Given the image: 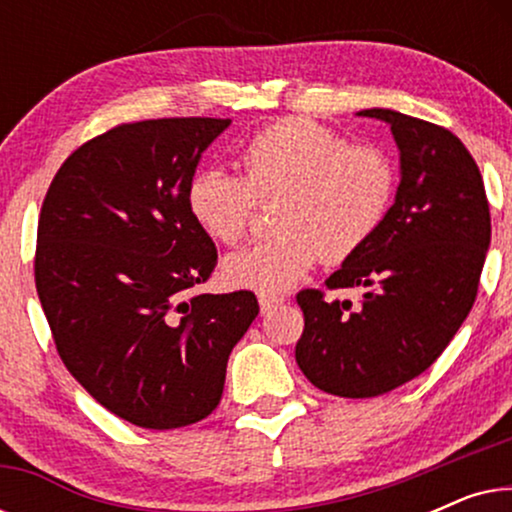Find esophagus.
<instances>
[{
    "instance_id": "obj_1",
    "label": "esophagus",
    "mask_w": 512,
    "mask_h": 512,
    "mask_svg": "<svg viewBox=\"0 0 512 512\" xmlns=\"http://www.w3.org/2000/svg\"><path fill=\"white\" fill-rule=\"evenodd\" d=\"M282 303H284V298H279V296H268V293H261V296H258L261 314H270L275 307H279Z\"/></svg>"
}]
</instances>
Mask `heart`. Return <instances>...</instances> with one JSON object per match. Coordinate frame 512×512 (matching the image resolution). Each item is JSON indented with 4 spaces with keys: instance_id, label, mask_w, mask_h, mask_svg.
Here are the masks:
<instances>
[{
    "instance_id": "1",
    "label": "heart",
    "mask_w": 512,
    "mask_h": 512,
    "mask_svg": "<svg viewBox=\"0 0 512 512\" xmlns=\"http://www.w3.org/2000/svg\"><path fill=\"white\" fill-rule=\"evenodd\" d=\"M242 177L200 170L186 188L188 214L214 242L235 244L249 228L256 200L279 198L272 240L237 249L223 261L235 289L284 293L321 256L345 261L373 240L387 219L396 170L387 153L310 118L265 125L240 153Z\"/></svg>"
}]
</instances>
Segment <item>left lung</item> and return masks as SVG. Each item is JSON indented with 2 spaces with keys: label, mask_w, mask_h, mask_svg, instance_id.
I'll return each mask as SVG.
<instances>
[{
  "label": "left lung",
  "mask_w": 512,
  "mask_h": 512,
  "mask_svg": "<svg viewBox=\"0 0 512 512\" xmlns=\"http://www.w3.org/2000/svg\"><path fill=\"white\" fill-rule=\"evenodd\" d=\"M391 128L401 184L382 228L326 279L363 286L361 307L317 289L296 300L305 328L296 361L314 387L373 398L422 375L450 345L478 296L492 237L480 170L459 137L394 109H363Z\"/></svg>",
  "instance_id": "left-lung-1"
}]
</instances>
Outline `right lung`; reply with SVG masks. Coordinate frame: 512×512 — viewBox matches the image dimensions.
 Returning a JSON list of instances; mask_svg holds the SVG:
<instances>
[{"instance_id": "right-lung-1", "label": "right lung", "mask_w": 512, "mask_h": 512, "mask_svg": "<svg viewBox=\"0 0 512 512\" xmlns=\"http://www.w3.org/2000/svg\"><path fill=\"white\" fill-rule=\"evenodd\" d=\"M230 118L123 123L51 181L34 282L74 380L125 422L179 429L219 405L228 356L258 314L251 291L202 293L216 247L186 188Z\"/></svg>"}]
</instances>
